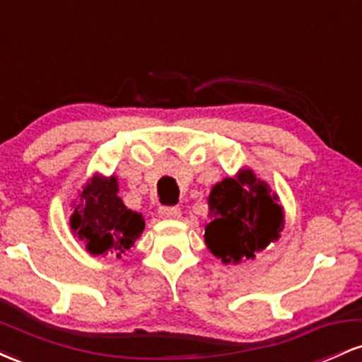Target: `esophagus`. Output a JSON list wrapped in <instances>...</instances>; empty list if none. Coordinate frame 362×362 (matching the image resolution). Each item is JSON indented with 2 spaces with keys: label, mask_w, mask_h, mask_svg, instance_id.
<instances>
[{
  "label": "esophagus",
  "mask_w": 362,
  "mask_h": 362,
  "mask_svg": "<svg viewBox=\"0 0 362 362\" xmlns=\"http://www.w3.org/2000/svg\"><path fill=\"white\" fill-rule=\"evenodd\" d=\"M158 214L163 219H177L180 218L182 211L178 206H161L160 209H158Z\"/></svg>",
  "instance_id": "1"
}]
</instances>
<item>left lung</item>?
<instances>
[{"instance_id": "1", "label": "left lung", "mask_w": 362, "mask_h": 362, "mask_svg": "<svg viewBox=\"0 0 362 362\" xmlns=\"http://www.w3.org/2000/svg\"><path fill=\"white\" fill-rule=\"evenodd\" d=\"M207 206L211 221L204 226V242L223 264L253 260L284 230L279 195L252 168H240L236 175L214 184Z\"/></svg>"}]
</instances>
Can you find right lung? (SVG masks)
Segmentation results:
<instances>
[{
    "instance_id": "obj_1",
    "label": "right lung",
    "mask_w": 362,
    "mask_h": 362,
    "mask_svg": "<svg viewBox=\"0 0 362 362\" xmlns=\"http://www.w3.org/2000/svg\"><path fill=\"white\" fill-rule=\"evenodd\" d=\"M117 177L95 172L71 202L69 228L90 255L114 253L117 259L131 250L143 235V214L129 209L119 197Z\"/></svg>"
}]
</instances>
